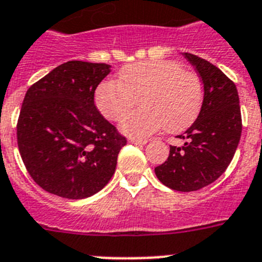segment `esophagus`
<instances>
[{
  "instance_id": "obj_1",
  "label": "esophagus",
  "mask_w": 262,
  "mask_h": 262,
  "mask_svg": "<svg viewBox=\"0 0 262 262\" xmlns=\"http://www.w3.org/2000/svg\"><path fill=\"white\" fill-rule=\"evenodd\" d=\"M129 142L132 144H136V145H145L147 142V140H138V138H130Z\"/></svg>"
}]
</instances>
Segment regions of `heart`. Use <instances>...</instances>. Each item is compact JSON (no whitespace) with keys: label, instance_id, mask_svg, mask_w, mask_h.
Here are the masks:
<instances>
[{"label":"heart","instance_id":"obj_1","mask_svg":"<svg viewBox=\"0 0 262 262\" xmlns=\"http://www.w3.org/2000/svg\"><path fill=\"white\" fill-rule=\"evenodd\" d=\"M142 108L122 120L128 136L146 137L166 128L183 130L196 118L203 103V84L196 74L174 60H147L122 68L117 80H106L95 92L101 115L120 121L137 104Z\"/></svg>","mask_w":262,"mask_h":262}]
</instances>
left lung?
Here are the masks:
<instances>
[{
    "instance_id": "left-lung-1",
    "label": "left lung",
    "mask_w": 262,
    "mask_h": 262,
    "mask_svg": "<svg viewBox=\"0 0 262 262\" xmlns=\"http://www.w3.org/2000/svg\"><path fill=\"white\" fill-rule=\"evenodd\" d=\"M203 83L198 118L183 134L182 146H170L169 158L157 166V178L175 191L190 192L211 185L226 171L241 136V112L235 83L219 68L183 52Z\"/></svg>"
}]
</instances>
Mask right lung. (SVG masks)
I'll list each match as a JSON object with an SVG mask.
<instances>
[{
	"mask_svg": "<svg viewBox=\"0 0 262 262\" xmlns=\"http://www.w3.org/2000/svg\"><path fill=\"white\" fill-rule=\"evenodd\" d=\"M109 72L105 63L70 60L25 95L18 149L31 178L50 194L84 199L115 174L126 138L95 105V91Z\"/></svg>",
	"mask_w": 262,
	"mask_h": 262,
	"instance_id": "1",
	"label": "right lung"
}]
</instances>
